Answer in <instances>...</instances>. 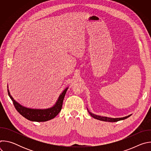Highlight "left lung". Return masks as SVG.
<instances>
[{
  "instance_id": "8db88e82",
  "label": "left lung",
  "mask_w": 151,
  "mask_h": 151,
  "mask_svg": "<svg viewBox=\"0 0 151 151\" xmlns=\"http://www.w3.org/2000/svg\"><path fill=\"white\" fill-rule=\"evenodd\" d=\"M90 115L93 117L95 119L100 120V121H106V122H117L118 121H121V120H123L125 119H127V118H128L129 116H130V115H128L127 116H125L123 118H108V117H106V116H99V115H94L93 114H92L91 112H90L88 110Z\"/></svg>"
}]
</instances>
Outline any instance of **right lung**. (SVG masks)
<instances>
[{
  "label": "right lung",
  "mask_w": 151,
  "mask_h": 151,
  "mask_svg": "<svg viewBox=\"0 0 151 151\" xmlns=\"http://www.w3.org/2000/svg\"><path fill=\"white\" fill-rule=\"evenodd\" d=\"M68 89V88H66L63 91V93L59 96L57 103L53 107L47 109H32L23 107L14 100L12 97L11 96L9 90H8V95L12 100L16 110L21 115L31 121L44 122L53 119L60 112L62 108L63 100Z\"/></svg>",
  "instance_id": "1"
}]
</instances>
